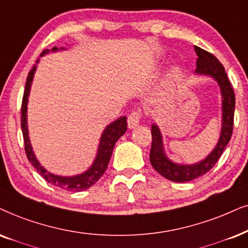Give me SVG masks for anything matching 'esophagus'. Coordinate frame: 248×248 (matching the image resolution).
<instances>
[{
	"mask_svg": "<svg viewBox=\"0 0 248 248\" xmlns=\"http://www.w3.org/2000/svg\"><path fill=\"white\" fill-rule=\"evenodd\" d=\"M140 117H142V113L140 111H134L128 115L127 119V124H128V128L133 129V128H136L140 124Z\"/></svg>",
	"mask_w": 248,
	"mask_h": 248,
	"instance_id": "esophagus-1",
	"label": "esophagus"
}]
</instances>
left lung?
I'll list each match as a JSON object with an SVG mask.
<instances>
[{"mask_svg": "<svg viewBox=\"0 0 248 248\" xmlns=\"http://www.w3.org/2000/svg\"><path fill=\"white\" fill-rule=\"evenodd\" d=\"M194 51L197 56V68L194 71L196 75H206L212 78L217 82L222 96V127L220 139L217 140L213 151L205 159L192 165L177 164L171 161L166 155L164 149L162 134L158 124H153L151 126L152 145L150 152V162L152 167L158 171L161 176L173 182H189L196 180L214 167L223 150L228 145L233 130V115H234V93L225 73L223 65L218 59L209 52L205 51L199 46H194Z\"/></svg>", "mask_w": 248, "mask_h": 248, "instance_id": "1", "label": "left lung"}]
</instances>
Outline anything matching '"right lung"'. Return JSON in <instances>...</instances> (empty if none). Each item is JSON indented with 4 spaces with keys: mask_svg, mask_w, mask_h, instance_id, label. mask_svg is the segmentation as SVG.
Here are the masks:
<instances>
[{
    "mask_svg": "<svg viewBox=\"0 0 248 248\" xmlns=\"http://www.w3.org/2000/svg\"><path fill=\"white\" fill-rule=\"evenodd\" d=\"M59 50H64V48L58 49L57 46H54L51 49V52L59 51ZM49 54V49H46L45 51L41 54V57ZM40 59H37L36 64L39 62ZM36 71V65H34L32 70L28 73L26 86H25V92L23 97V104H21V130H23L24 136V143H25V152H26L28 161L32 164L39 174L42 176L46 182L51 183L52 186L61 187L62 190L73 191V192H79V191H83L86 189H89L93 186L102 175L105 173L106 168L111 159L112 152H113L114 145L117 140L126 133L127 130V118L121 117L117 119V120L111 122L105 127L103 130L101 140H99L98 149H97L96 158L93 160V165L87 169L83 173L74 175V176H61V175H56L50 173L46 169L40 164L37 160L35 153L33 151V147L31 145L30 137H28V126H27V104H28V96H30L31 87H32V82L34 79V74Z\"/></svg>",
    "mask_w": 248,
    "mask_h": 248,
    "instance_id": "1",
    "label": "right lung"
}]
</instances>
